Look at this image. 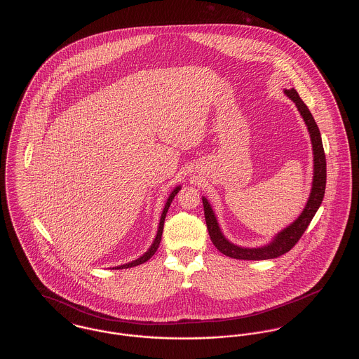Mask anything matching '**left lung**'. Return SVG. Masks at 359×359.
I'll use <instances>...</instances> for the list:
<instances>
[{"mask_svg":"<svg viewBox=\"0 0 359 359\" xmlns=\"http://www.w3.org/2000/svg\"><path fill=\"white\" fill-rule=\"evenodd\" d=\"M284 93L291 98L297 107V111L300 112L313 144V155H314V175H313V187L311 194L309 197V201L303 210V212L299 215V218L291 224L288 228L281 230L267 245H263L259 248H244L234 245L229 241L228 238L222 234L219 225L217 222L215 214L205 197H203V207H204V217L205 224L208 229V234L211 237L212 244L217 247L218 251H221L224 255L233 259H244V261H264V259H274L277 257H281L291 251L294 244L300 240L304 230L310 225L313 217L316 215L317 210L320 208L323 198L325 195L326 185V159L321 133L320 129L309 111L307 105L299 97L297 92L294 89L284 90Z\"/></svg>","mask_w":359,"mask_h":359,"instance_id":"8db88e82","label":"left lung"}]
</instances>
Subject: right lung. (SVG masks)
I'll return each mask as SVG.
<instances>
[{
    "label": "right lung",
    "mask_w": 359,
    "mask_h": 359,
    "mask_svg": "<svg viewBox=\"0 0 359 359\" xmlns=\"http://www.w3.org/2000/svg\"><path fill=\"white\" fill-rule=\"evenodd\" d=\"M180 189H181V187H177V188L170 194L168 198H167V201H165L163 212H162V217H161V222H159V229H158L156 237H155V240H154V243H152L151 248H149V250H148L142 257H140L138 259L129 262V263H126V264L116 266L115 269H129V267H134V266H138V264H141V263H144V262H147L148 259H151V258L154 257V254H155V252H156V250L159 248V244H161V240H162V233H163L164 218H165V214H167V211H168V207H170V204H171L172 198H174L175 195L180 192Z\"/></svg>",
    "instance_id": "obj_1"
}]
</instances>
